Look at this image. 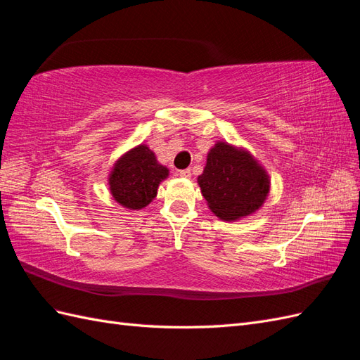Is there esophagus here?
<instances>
[{
    "label": "esophagus",
    "instance_id": "esophagus-1",
    "mask_svg": "<svg viewBox=\"0 0 360 360\" xmlns=\"http://www.w3.org/2000/svg\"><path fill=\"white\" fill-rule=\"evenodd\" d=\"M179 176L183 179H191L192 172H191V169H181V171H179Z\"/></svg>",
    "mask_w": 360,
    "mask_h": 360
}]
</instances>
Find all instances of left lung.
<instances>
[{
  "label": "left lung",
  "instance_id": "8db88e82",
  "mask_svg": "<svg viewBox=\"0 0 360 360\" xmlns=\"http://www.w3.org/2000/svg\"><path fill=\"white\" fill-rule=\"evenodd\" d=\"M198 184L214 216L238 221L255 213L269 197L270 177L264 167L243 147L217 141L207 153Z\"/></svg>",
  "mask_w": 360,
  "mask_h": 360
}]
</instances>
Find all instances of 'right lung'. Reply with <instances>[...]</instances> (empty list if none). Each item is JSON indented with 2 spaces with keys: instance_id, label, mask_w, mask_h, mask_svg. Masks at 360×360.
Returning <instances> with one entry per match:
<instances>
[{
  "instance_id": "obj_1",
  "label": "right lung",
  "mask_w": 360,
  "mask_h": 360,
  "mask_svg": "<svg viewBox=\"0 0 360 360\" xmlns=\"http://www.w3.org/2000/svg\"><path fill=\"white\" fill-rule=\"evenodd\" d=\"M169 169L158 162L146 144L130 148L120 156L108 176L112 198L127 210H141L156 198L159 184Z\"/></svg>"
}]
</instances>
